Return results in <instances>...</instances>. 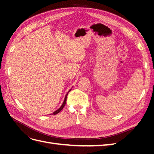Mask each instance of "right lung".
<instances>
[{
    "label": "right lung",
    "mask_w": 154,
    "mask_h": 154,
    "mask_svg": "<svg viewBox=\"0 0 154 154\" xmlns=\"http://www.w3.org/2000/svg\"><path fill=\"white\" fill-rule=\"evenodd\" d=\"M71 90H69V92ZM68 92V93H69ZM68 93L66 94V95H65V99H64V101H63V104H62V105L61 106V107L60 108V109H58L56 111H55V112L53 113V114H57V113H59L60 112V111L63 109V107L65 106V104H66V101H67V94H68Z\"/></svg>",
    "instance_id": "1"
}]
</instances>
